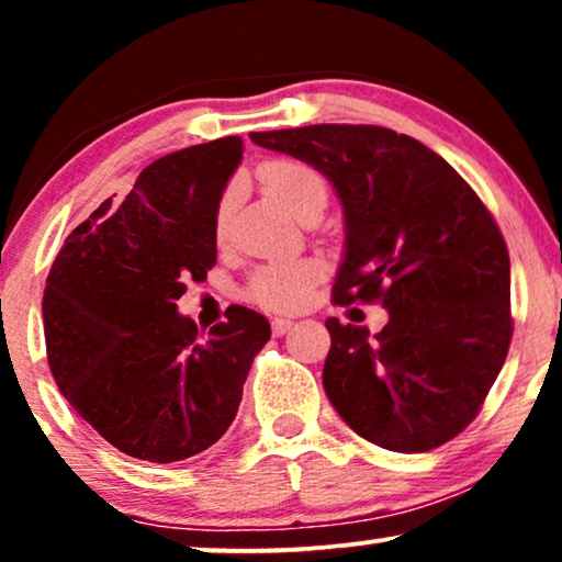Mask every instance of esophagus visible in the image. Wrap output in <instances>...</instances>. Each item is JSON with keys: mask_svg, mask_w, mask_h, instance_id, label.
Here are the masks:
<instances>
[{"mask_svg": "<svg viewBox=\"0 0 562 562\" xmlns=\"http://www.w3.org/2000/svg\"><path fill=\"white\" fill-rule=\"evenodd\" d=\"M271 327H273V335H286L291 327H294V319H289V317H276L273 322H271Z\"/></svg>", "mask_w": 562, "mask_h": 562, "instance_id": "obj_1", "label": "esophagus"}]
</instances>
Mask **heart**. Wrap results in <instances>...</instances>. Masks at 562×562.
Here are the masks:
<instances>
[{"instance_id":"heart-1","label":"heart","mask_w":562,"mask_h":562,"mask_svg":"<svg viewBox=\"0 0 562 562\" xmlns=\"http://www.w3.org/2000/svg\"><path fill=\"white\" fill-rule=\"evenodd\" d=\"M258 179L268 194L279 202L283 210L299 217L314 204H325L327 187L325 179L312 166L299 164L291 158L268 160L260 166ZM229 220V196H225L214 214V233L222 237L227 233ZM322 266L310 258H281L256 268L248 281V296L252 302L276 312H291L306 304L312 294L314 281L319 279Z\"/></svg>"}]
</instances>
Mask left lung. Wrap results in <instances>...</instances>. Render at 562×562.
<instances>
[{"instance_id": "8db88e82", "label": "left lung", "mask_w": 562, "mask_h": 562, "mask_svg": "<svg viewBox=\"0 0 562 562\" xmlns=\"http://www.w3.org/2000/svg\"><path fill=\"white\" fill-rule=\"evenodd\" d=\"M304 160L342 204L335 302H379L381 333L325 325L322 383L337 414L394 452L440 448L471 425L512 340L509 252L494 217L448 160L375 125L250 133Z\"/></svg>"}]
</instances>
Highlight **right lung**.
<instances>
[{
  "label": "right lung",
  "instance_id": "right-lung-1",
  "mask_svg": "<svg viewBox=\"0 0 562 562\" xmlns=\"http://www.w3.org/2000/svg\"><path fill=\"white\" fill-rule=\"evenodd\" d=\"M237 135L153 160L122 204L104 202L66 237L43 294L48 366L60 394L106 442L150 463L202 452L233 425L263 314L233 304L202 335L179 314L189 279L217 263L222 191Z\"/></svg>",
  "mask_w": 562,
  "mask_h": 562
}]
</instances>
